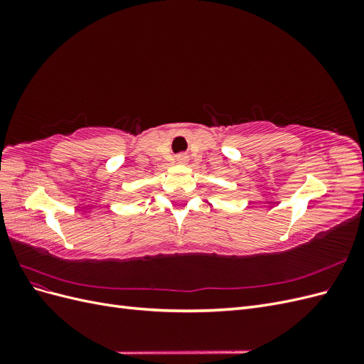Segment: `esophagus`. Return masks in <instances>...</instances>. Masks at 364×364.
<instances>
[{"label":"esophagus","mask_w":364,"mask_h":364,"mask_svg":"<svg viewBox=\"0 0 364 364\" xmlns=\"http://www.w3.org/2000/svg\"><path fill=\"white\" fill-rule=\"evenodd\" d=\"M178 161H181V162H185V161H186V156H183V155L178 156Z\"/></svg>","instance_id":"obj_1"}]
</instances>
